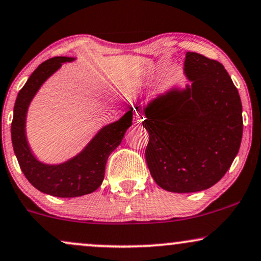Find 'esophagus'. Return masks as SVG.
Listing matches in <instances>:
<instances>
[{"instance_id": "obj_1", "label": "esophagus", "mask_w": 261, "mask_h": 261, "mask_svg": "<svg viewBox=\"0 0 261 261\" xmlns=\"http://www.w3.org/2000/svg\"><path fill=\"white\" fill-rule=\"evenodd\" d=\"M134 119H135V122H141L143 120V115H142V113H140V112H135V115H134Z\"/></svg>"}]
</instances>
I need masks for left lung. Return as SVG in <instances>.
I'll return each instance as SVG.
<instances>
[{"label": "left lung", "instance_id": "obj_1", "mask_svg": "<svg viewBox=\"0 0 261 261\" xmlns=\"http://www.w3.org/2000/svg\"><path fill=\"white\" fill-rule=\"evenodd\" d=\"M184 73L190 85L172 87L143 107L147 165L156 185L175 193L198 192L220 181L243 134L241 98L224 65L187 52Z\"/></svg>", "mask_w": 261, "mask_h": 261}]
</instances>
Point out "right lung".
<instances>
[{
    "label": "right lung",
    "instance_id": "right-lung-1",
    "mask_svg": "<svg viewBox=\"0 0 261 261\" xmlns=\"http://www.w3.org/2000/svg\"><path fill=\"white\" fill-rule=\"evenodd\" d=\"M74 59L55 57L35 69L18 93L11 126L13 149L25 177L41 192L61 198H73L95 192L105 178L108 156L121 143L125 133L133 124L134 108H131L119 120L100 128L79 154L61 164H45L33 154L25 133L28 108L43 83L62 67L63 63L73 62Z\"/></svg>",
    "mask_w": 261,
    "mask_h": 261
}]
</instances>
